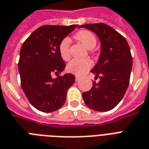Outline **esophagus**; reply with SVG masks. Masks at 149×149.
<instances>
[{
	"instance_id": "esophagus-1",
	"label": "esophagus",
	"mask_w": 149,
	"mask_h": 149,
	"mask_svg": "<svg viewBox=\"0 0 149 149\" xmlns=\"http://www.w3.org/2000/svg\"><path fill=\"white\" fill-rule=\"evenodd\" d=\"M75 79H76V81H78V80H79V79H80V77L76 75V76H75Z\"/></svg>"
}]
</instances>
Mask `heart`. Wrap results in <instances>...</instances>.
Instances as JSON below:
<instances>
[{
  "instance_id": "obj_1",
  "label": "heart",
  "mask_w": 149,
  "mask_h": 149,
  "mask_svg": "<svg viewBox=\"0 0 149 149\" xmlns=\"http://www.w3.org/2000/svg\"><path fill=\"white\" fill-rule=\"evenodd\" d=\"M75 38L83 43L84 46L91 49L97 45V38L93 32L87 30H82L75 35ZM70 38L65 37L63 38L58 44V50L60 57L64 61H68L70 58ZM93 66V62L90 58L85 59H73L69 63L66 70L69 72L77 76L85 74Z\"/></svg>"
}]
</instances>
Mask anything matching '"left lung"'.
<instances>
[{
  "mask_svg": "<svg viewBox=\"0 0 149 149\" xmlns=\"http://www.w3.org/2000/svg\"><path fill=\"white\" fill-rule=\"evenodd\" d=\"M93 31L101 42L99 60L91 70L100 78L91 90L83 93L86 106L97 111L114 108L125 96L129 85L132 56L127 40L112 27L104 23L82 24Z\"/></svg>",
  "mask_w": 149,
  "mask_h": 149,
  "instance_id": "8db88e82",
  "label": "left lung"
}]
</instances>
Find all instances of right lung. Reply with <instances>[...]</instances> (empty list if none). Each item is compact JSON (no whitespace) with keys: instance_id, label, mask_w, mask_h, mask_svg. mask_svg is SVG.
<instances>
[{"instance_id":"add662e5","label":"right lung","mask_w":149,"mask_h":149,"mask_svg":"<svg viewBox=\"0 0 149 149\" xmlns=\"http://www.w3.org/2000/svg\"><path fill=\"white\" fill-rule=\"evenodd\" d=\"M77 26H41L21 48L18 61L21 85L30 104L38 111L49 113L62 107L68 89L74 84V75L58 76L65 64L58 53V46ZM52 73L57 76L56 79L51 77Z\"/></svg>"}]
</instances>
